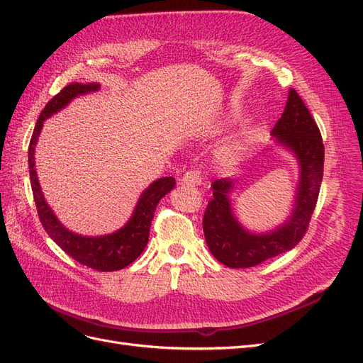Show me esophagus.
Listing matches in <instances>:
<instances>
[{
	"mask_svg": "<svg viewBox=\"0 0 363 363\" xmlns=\"http://www.w3.org/2000/svg\"><path fill=\"white\" fill-rule=\"evenodd\" d=\"M203 182V175L200 171H188L183 174V177L180 179V183L182 184H186V186H199Z\"/></svg>",
	"mask_w": 363,
	"mask_h": 363,
	"instance_id": "34e87169",
	"label": "esophagus"
}]
</instances>
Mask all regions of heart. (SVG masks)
<instances>
[{
    "mask_svg": "<svg viewBox=\"0 0 363 363\" xmlns=\"http://www.w3.org/2000/svg\"><path fill=\"white\" fill-rule=\"evenodd\" d=\"M233 119H235V113H228L224 118V123L228 124V123H232ZM244 152L245 151H244L242 142L233 140V142H228V144L221 147L218 157H219V160H221V163L225 164V167H235V164H238L240 160L244 159Z\"/></svg>",
    "mask_w": 363,
    "mask_h": 363,
    "instance_id": "1",
    "label": "heart"
}]
</instances>
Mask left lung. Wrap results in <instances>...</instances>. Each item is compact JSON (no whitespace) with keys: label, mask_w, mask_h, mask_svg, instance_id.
<instances>
[{"label":"left lung","mask_w":363,"mask_h":363,"mask_svg":"<svg viewBox=\"0 0 363 363\" xmlns=\"http://www.w3.org/2000/svg\"><path fill=\"white\" fill-rule=\"evenodd\" d=\"M271 135L276 145L291 151L298 163V184L292 212L284 223L265 233L240 224L232 208L236 180L218 179L212 183L213 199L203 216L206 244L218 262L228 268H251L292 250L304 236L320 195L324 169V144L309 108L300 95L289 89L286 107Z\"/></svg>","instance_id":"1"}]
</instances>
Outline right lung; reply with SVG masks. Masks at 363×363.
<instances>
[{"label":"right lung","instance_id":"1","mask_svg":"<svg viewBox=\"0 0 363 363\" xmlns=\"http://www.w3.org/2000/svg\"><path fill=\"white\" fill-rule=\"evenodd\" d=\"M98 89H100V84L98 83H71L68 86H65L56 96L51 98L40 112L35 131H33L28 147V169L33 196H35L40 223L43 228L47 230L50 238L67 252L68 256H71L77 262H80L82 265H86L96 271L108 272L128 267L130 263L135 262L142 255V251L145 250L156 207L163 196L174 189L175 179L162 177L156 182H152L148 188L140 194L135 211L131 213L128 221L113 233L101 236H83L71 232V230H68L59 221V218L52 212V208L48 206L45 196H43L38 179V172L35 168V151L38 139L43 127V121L48 119L54 113L60 112L62 108L67 107L74 100V98L96 92Z\"/></svg>","mask_w":363,"mask_h":363}]
</instances>
